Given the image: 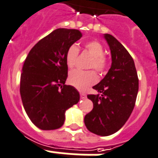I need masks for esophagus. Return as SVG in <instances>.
Wrapping results in <instances>:
<instances>
[{
    "mask_svg": "<svg viewBox=\"0 0 158 158\" xmlns=\"http://www.w3.org/2000/svg\"><path fill=\"white\" fill-rule=\"evenodd\" d=\"M80 98H86V94H85L84 93L80 92Z\"/></svg>",
    "mask_w": 158,
    "mask_h": 158,
    "instance_id": "1",
    "label": "esophagus"
}]
</instances>
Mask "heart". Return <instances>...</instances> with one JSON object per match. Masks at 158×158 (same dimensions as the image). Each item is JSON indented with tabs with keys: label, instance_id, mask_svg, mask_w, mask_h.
Masks as SVG:
<instances>
[{
	"label": "heart",
	"instance_id": "obj_1",
	"mask_svg": "<svg viewBox=\"0 0 158 158\" xmlns=\"http://www.w3.org/2000/svg\"><path fill=\"white\" fill-rule=\"evenodd\" d=\"M85 50L93 59L90 60L88 65L89 69H93L98 74H103L108 65V60L104 55V48L100 42L97 40H91L84 44ZM79 56V49L76 44H71L65 53L66 64L69 69L74 68L77 64ZM98 76L94 70L72 71L69 75V84L79 90H85L86 89L97 83Z\"/></svg>",
	"mask_w": 158,
	"mask_h": 158
}]
</instances>
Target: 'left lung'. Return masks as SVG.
Listing matches in <instances>:
<instances>
[{
    "label": "left lung",
    "mask_w": 158,
    "mask_h": 158,
    "mask_svg": "<svg viewBox=\"0 0 158 158\" xmlns=\"http://www.w3.org/2000/svg\"><path fill=\"white\" fill-rule=\"evenodd\" d=\"M112 55L108 74L93 87L102 94H88L94 103L92 111L84 117L89 131L100 136H109L125 124L135 106L138 92V77L134 61L120 42L105 34Z\"/></svg>",
    "instance_id": "1"
}]
</instances>
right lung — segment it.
Returning <instances> with one entry per match:
<instances>
[{"label": "right lung", "instance_id": "obj_1", "mask_svg": "<svg viewBox=\"0 0 158 158\" xmlns=\"http://www.w3.org/2000/svg\"><path fill=\"white\" fill-rule=\"evenodd\" d=\"M81 37L78 30L57 29L36 43L24 62L21 100L31 122L40 129L62 127L65 111L79 102V92L64 84L68 77L65 53Z\"/></svg>", "mask_w": 158, "mask_h": 158}]
</instances>
